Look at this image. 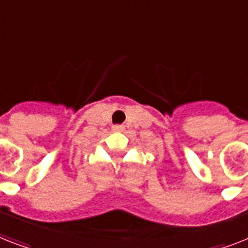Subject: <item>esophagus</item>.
<instances>
[{
    "instance_id": "34e87169",
    "label": "esophagus",
    "mask_w": 248,
    "mask_h": 248,
    "mask_svg": "<svg viewBox=\"0 0 248 248\" xmlns=\"http://www.w3.org/2000/svg\"><path fill=\"white\" fill-rule=\"evenodd\" d=\"M122 130H124V126H121V124L113 126V131H122Z\"/></svg>"
}]
</instances>
